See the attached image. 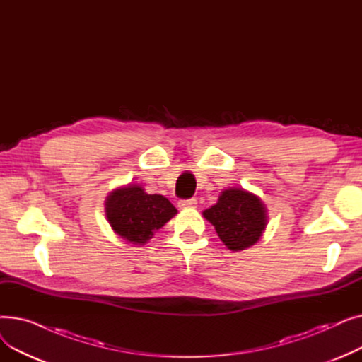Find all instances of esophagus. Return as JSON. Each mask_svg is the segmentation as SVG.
I'll return each instance as SVG.
<instances>
[{
    "label": "esophagus",
    "mask_w": 362,
    "mask_h": 362,
    "mask_svg": "<svg viewBox=\"0 0 362 362\" xmlns=\"http://www.w3.org/2000/svg\"><path fill=\"white\" fill-rule=\"evenodd\" d=\"M197 199L195 198H191V199H182L177 202L179 208H195L197 206Z\"/></svg>",
    "instance_id": "1"
}]
</instances>
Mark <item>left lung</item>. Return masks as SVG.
<instances>
[{
  "mask_svg": "<svg viewBox=\"0 0 362 362\" xmlns=\"http://www.w3.org/2000/svg\"><path fill=\"white\" fill-rule=\"evenodd\" d=\"M226 245L233 252L251 248L262 236L269 223L267 206L262 199L243 187H227L217 204L202 211Z\"/></svg>",
  "mask_w": 362,
  "mask_h": 362,
  "instance_id": "obj_1",
  "label": "left lung"
}]
</instances>
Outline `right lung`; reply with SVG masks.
I'll list each match as a JSON object with an SVG mask.
<instances>
[{"label":"right lung","mask_w":362,"mask_h":362,"mask_svg":"<svg viewBox=\"0 0 362 362\" xmlns=\"http://www.w3.org/2000/svg\"><path fill=\"white\" fill-rule=\"evenodd\" d=\"M104 205L112 232L133 245H145L177 214L175 205L165 197L149 195L138 183L114 189L105 198Z\"/></svg>","instance_id":"obj_1"}]
</instances>
